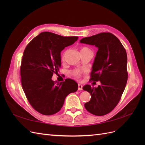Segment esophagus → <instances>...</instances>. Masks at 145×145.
<instances>
[{
  "label": "esophagus",
  "mask_w": 145,
  "mask_h": 145,
  "mask_svg": "<svg viewBox=\"0 0 145 145\" xmlns=\"http://www.w3.org/2000/svg\"><path fill=\"white\" fill-rule=\"evenodd\" d=\"M82 88H83V86L81 84L78 85V90H82Z\"/></svg>",
  "instance_id": "obj_1"
}]
</instances>
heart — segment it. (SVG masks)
<instances>
[{
    "label": "heart",
    "mask_w": 145,
    "mask_h": 145,
    "mask_svg": "<svg viewBox=\"0 0 145 145\" xmlns=\"http://www.w3.org/2000/svg\"><path fill=\"white\" fill-rule=\"evenodd\" d=\"M91 51V50L89 49V48H87V47H82L81 49H80V52H82V51ZM64 57H65V53L62 56V59L63 60L64 59ZM82 72L81 71H80V70H75V71H73L72 74H73V76H75L76 77L79 78L81 76V75H82Z\"/></svg>",
    "instance_id": "1"
}]
</instances>
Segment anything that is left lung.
Returning a JSON list of instances; mask_svg holds the SVG:
<instances>
[{
	"label": "left lung",
	"instance_id": "8db88e82",
	"mask_svg": "<svg viewBox=\"0 0 145 145\" xmlns=\"http://www.w3.org/2000/svg\"><path fill=\"white\" fill-rule=\"evenodd\" d=\"M80 42L98 48L90 80L101 83L97 88L89 85L83 87V89L89 93L91 96L85 107L92 114L106 115L119 102L126 85V50L118 39L110 33H101L83 38Z\"/></svg>",
	"mask_w": 145,
	"mask_h": 145
}]
</instances>
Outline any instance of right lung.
Returning a JSON list of instances; mask_svg holds the SVG:
<instances>
[{"instance_id":"right-lung-1","label":"right lung","mask_w":145,"mask_h":145,"mask_svg":"<svg viewBox=\"0 0 145 145\" xmlns=\"http://www.w3.org/2000/svg\"><path fill=\"white\" fill-rule=\"evenodd\" d=\"M77 39L42 32L25 48L20 66L22 86L30 105L43 115L59 112L66 97L78 89L72 79L57 83L51 79L61 67V51Z\"/></svg>"}]
</instances>
